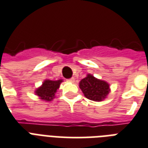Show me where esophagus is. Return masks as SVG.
Instances as JSON below:
<instances>
[{
    "label": "esophagus",
    "instance_id": "1",
    "mask_svg": "<svg viewBox=\"0 0 148 148\" xmlns=\"http://www.w3.org/2000/svg\"><path fill=\"white\" fill-rule=\"evenodd\" d=\"M74 80H74V78L72 77V78H71V79H68V82H71V83H74Z\"/></svg>",
    "mask_w": 148,
    "mask_h": 148
}]
</instances>
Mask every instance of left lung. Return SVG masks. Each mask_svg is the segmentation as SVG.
Wrapping results in <instances>:
<instances>
[{
	"instance_id": "left-lung-1",
	"label": "left lung",
	"mask_w": 148,
	"mask_h": 148,
	"mask_svg": "<svg viewBox=\"0 0 148 148\" xmlns=\"http://www.w3.org/2000/svg\"><path fill=\"white\" fill-rule=\"evenodd\" d=\"M110 85L105 80L95 77L88 74L80 80L79 86L87 99L96 102L103 101L110 93Z\"/></svg>"
}]
</instances>
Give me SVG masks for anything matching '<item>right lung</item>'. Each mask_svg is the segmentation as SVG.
I'll return each mask as SVG.
<instances>
[{
    "label": "right lung",
    "mask_w": 148,
    "mask_h": 148,
    "mask_svg": "<svg viewBox=\"0 0 148 148\" xmlns=\"http://www.w3.org/2000/svg\"><path fill=\"white\" fill-rule=\"evenodd\" d=\"M63 82L62 79L57 80H51L46 79L43 81L42 84L35 90V94L44 101L49 102L55 98V93L60 85Z\"/></svg>",
    "instance_id": "obj_1"
}]
</instances>
